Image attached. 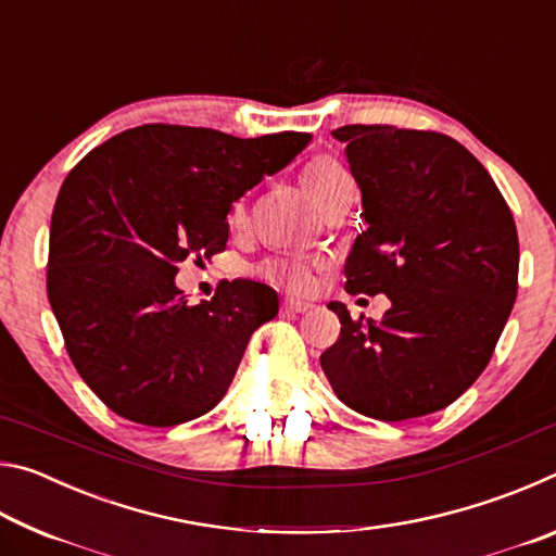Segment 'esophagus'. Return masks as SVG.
Listing matches in <instances>:
<instances>
[{"mask_svg": "<svg viewBox=\"0 0 556 556\" xmlns=\"http://www.w3.org/2000/svg\"><path fill=\"white\" fill-rule=\"evenodd\" d=\"M314 308V304L308 301H299V299H287L285 301V314L287 316H299V314H308Z\"/></svg>", "mask_w": 556, "mask_h": 556, "instance_id": "1", "label": "esophagus"}]
</instances>
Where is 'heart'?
<instances>
[{
    "label": "heart",
    "instance_id": "b5f03b06",
    "mask_svg": "<svg viewBox=\"0 0 556 556\" xmlns=\"http://www.w3.org/2000/svg\"><path fill=\"white\" fill-rule=\"evenodd\" d=\"M301 181H304V188L316 201V205H324L333 193L353 186L351 176L345 174V168L338 164L336 159H328V156L308 162L304 174H301ZM242 220H244L242 205H235L230 213V225H240ZM262 275L271 281H281V285H289L296 289L306 287L308 279H312V271H308V267L301 260H275L262 267Z\"/></svg>",
    "mask_w": 556,
    "mask_h": 556
}]
</instances>
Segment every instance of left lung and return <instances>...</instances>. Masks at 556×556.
<instances>
[{
  "label": "left lung",
  "mask_w": 556,
  "mask_h": 556,
  "mask_svg": "<svg viewBox=\"0 0 556 556\" xmlns=\"http://www.w3.org/2000/svg\"><path fill=\"white\" fill-rule=\"evenodd\" d=\"M363 195L345 260L351 294H384L382 321H353L321 355L338 400L365 417L439 412L485 370L517 296L513 213L483 164L439 131L333 129Z\"/></svg>",
  "instance_id": "1"
}]
</instances>
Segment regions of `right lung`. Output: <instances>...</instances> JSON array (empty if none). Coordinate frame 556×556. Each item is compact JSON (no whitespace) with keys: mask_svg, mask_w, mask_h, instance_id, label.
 <instances>
[{"mask_svg":"<svg viewBox=\"0 0 556 556\" xmlns=\"http://www.w3.org/2000/svg\"><path fill=\"white\" fill-rule=\"evenodd\" d=\"M308 142L304 131L142 125L65 178L46 289L75 370L119 417L176 427L225 397L250 336L279 312L277 291L232 279L188 306L176 265L225 250L232 203Z\"/></svg>","mask_w":556,"mask_h":556,"instance_id":"obj_1","label":"right lung"}]
</instances>
